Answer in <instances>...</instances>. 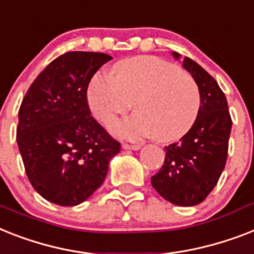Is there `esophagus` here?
Listing matches in <instances>:
<instances>
[{
    "label": "esophagus",
    "mask_w": 254,
    "mask_h": 254,
    "mask_svg": "<svg viewBox=\"0 0 254 254\" xmlns=\"http://www.w3.org/2000/svg\"><path fill=\"white\" fill-rule=\"evenodd\" d=\"M124 150H139L141 148V145H127V143H123Z\"/></svg>",
    "instance_id": "34e87169"
}]
</instances>
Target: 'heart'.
Masks as SVG:
<instances>
[{
  "label": "heart",
  "instance_id": "obj_1",
  "mask_svg": "<svg viewBox=\"0 0 254 254\" xmlns=\"http://www.w3.org/2000/svg\"><path fill=\"white\" fill-rule=\"evenodd\" d=\"M113 71L115 75L99 71L91 78L87 103L95 119L107 125L134 102L138 112L111 125L115 135L174 142L190 130L201 108L199 88L190 74L155 56L123 60Z\"/></svg>",
  "mask_w": 254,
  "mask_h": 254
}]
</instances>
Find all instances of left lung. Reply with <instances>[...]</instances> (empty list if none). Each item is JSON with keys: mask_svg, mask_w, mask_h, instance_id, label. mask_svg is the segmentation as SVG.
I'll return each instance as SVG.
<instances>
[{"mask_svg": "<svg viewBox=\"0 0 254 254\" xmlns=\"http://www.w3.org/2000/svg\"><path fill=\"white\" fill-rule=\"evenodd\" d=\"M172 56L181 57L176 52ZM183 67L198 86L201 108L190 130L166 146L164 164L151 177V184L171 203L194 206L209 195L224 170L232 121L227 99L216 80L189 57H184Z\"/></svg>", "mask_w": 254, "mask_h": 254, "instance_id": "1", "label": "left lung"}]
</instances>
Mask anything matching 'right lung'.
<instances>
[{
	"label": "right lung",
	"instance_id": "right-lung-1",
	"mask_svg": "<svg viewBox=\"0 0 254 254\" xmlns=\"http://www.w3.org/2000/svg\"><path fill=\"white\" fill-rule=\"evenodd\" d=\"M112 57L67 52L38 75L19 108L16 142L28 180L47 201L75 206L106 179L120 143L103 129L87 103L94 74Z\"/></svg>",
	"mask_w": 254,
	"mask_h": 254
}]
</instances>
